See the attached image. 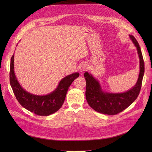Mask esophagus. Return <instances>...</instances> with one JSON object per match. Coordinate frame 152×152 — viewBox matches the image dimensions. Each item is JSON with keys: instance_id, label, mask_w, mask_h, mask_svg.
I'll use <instances>...</instances> for the list:
<instances>
[{"instance_id": "obj_1", "label": "esophagus", "mask_w": 152, "mask_h": 152, "mask_svg": "<svg viewBox=\"0 0 152 152\" xmlns=\"http://www.w3.org/2000/svg\"><path fill=\"white\" fill-rule=\"evenodd\" d=\"M80 71L81 72H85L86 69H87V67H86V65H85V64H83V65H82V66L80 67Z\"/></svg>"}]
</instances>
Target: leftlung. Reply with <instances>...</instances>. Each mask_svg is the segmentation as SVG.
Returning <instances> with one entry per match:
<instances>
[{
  "label": "left lung",
  "mask_w": 152,
  "mask_h": 152,
  "mask_svg": "<svg viewBox=\"0 0 152 152\" xmlns=\"http://www.w3.org/2000/svg\"><path fill=\"white\" fill-rule=\"evenodd\" d=\"M140 58V73L136 84L128 91L121 93H107L103 91L101 85L94 76L88 72L84 73L86 80V99L96 111L107 115H115L131 105L138 96L144 73V62L141 48L135 38L129 35Z\"/></svg>",
  "instance_id": "left-lung-1"
}]
</instances>
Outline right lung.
<instances>
[{"label": "right lung", "instance_id": "right-lung-1", "mask_svg": "<svg viewBox=\"0 0 152 152\" xmlns=\"http://www.w3.org/2000/svg\"><path fill=\"white\" fill-rule=\"evenodd\" d=\"M14 54L11 59L10 80L14 94L20 104L27 110L41 116H48L58 111L63 104L70 85L79 76L77 72L64 77L56 88L47 95H35L27 92L21 86L15 75Z\"/></svg>", "mask_w": 152, "mask_h": 152}]
</instances>
